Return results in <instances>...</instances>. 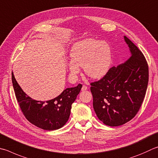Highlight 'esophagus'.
I'll list each match as a JSON object with an SVG mask.
<instances>
[{
    "mask_svg": "<svg viewBox=\"0 0 158 158\" xmlns=\"http://www.w3.org/2000/svg\"><path fill=\"white\" fill-rule=\"evenodd\" d=\"M87 89H88V88H87L86 85H83L82 88H81V90L82 91H85V90H86Z\"/></svg>",
    "mask_w": 158,
    "mask_h": 158,
    "instance_id": "esophagus-1",
    "label": "esophagus"
}]
</instances>
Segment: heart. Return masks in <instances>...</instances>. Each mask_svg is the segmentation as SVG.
<instances>
[{
    "label": "heart",
    "mask_w": 158,
    "mask_h": 158,
    "mask_svg": "<svg viewBox=\"0 0 158 158\" xmlns=\"http://www.w3.org/2000/svg\"><path fill=\"white\" fill-rule=\"evenodd\" d=\"M70 57L71 62L68 64V69L72 77H76L80 71L79 67H84L88 77L97 79L105 76L109 70L112 51L107 42L86 39L73 45Z\"/></svg>",
    "instance_id": "b5f03b06"
}]
</instances>
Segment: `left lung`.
<instances>
[{
  "label": "left lung",
  "instance_id": "8db88e82",
  "mask_svg": "<svg viewBox=\"0 0 158 158\" xmlns=\"http://www.w3.org/2000/svg\"><path fill=\"white\" fill-rule=\"evenodd\" d=\"M131 56L111 68L104 78L92 83L93 108L104 124L118 127L135 116L144 99L148 81V67L144 56L127 36Z\"/></svg>",
  "mask_w": 158,
  "mask_h": 158
}]
</instances>
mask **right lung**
<instances>
[{
  "label": "right lung",
  "instance_id": "obj_1",
  "mask_svg": "<svg viewBox=\"0 0 158 158\" xmlns=\"http://www.w3.org/2000/svg\"><path fill=\"white\" fill-rule=\"evenodd\" d=\"M11 80L17 101L26 119L36 127L47 131L61 128L69 119L72 104L82 88L81 84L66 88L52 99L46 102L31 99L23 90L12 72Z\"/></svg>",
  "mask_w": 158,
  "mask_h": 158
}]
</instances>
